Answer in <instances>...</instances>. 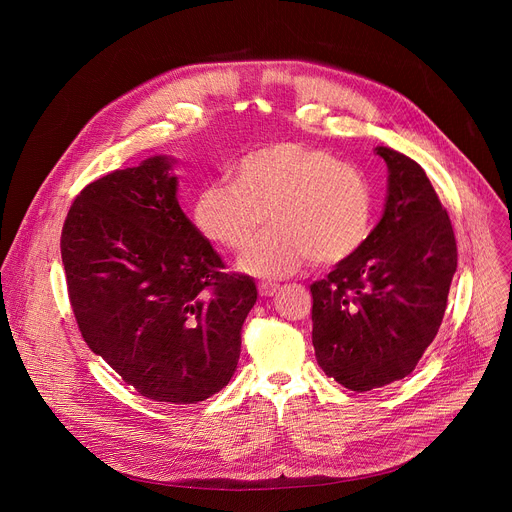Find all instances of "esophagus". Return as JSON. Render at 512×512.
Returning a JSON list of instances; mask_svg holds the SVG:
<instances>
[{
    "label": "esophagus",
    "instance_id": "1",
    "mask_svg": "<svg viewBox=\"0 0 512 512\" xmlns=\"http://www.w3.org/2000/svg\"><path fill=\"white\" fill-rule=\"evenodd\" d=\"M257 288H259V294H261V297H265V299H267V297H274V294L278 292V288H280V286H278V284H274V282H259V286H257Z\"/></svg>",
    "mask_w": 512,
    "mask_h": 512
}]
</instances>
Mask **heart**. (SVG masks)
Instances as JSON below:
<instances>
[{"label": "heart", "instance_id": "obj_1", "mask_svg": "<svg viewBox=\"0 0 512 512\" xmlns=\"http://www.w3.org/2000/svg\"><path fill=\"white\" fill-rule=\"evenodd\" d=\"M234 182L205 186L195 201L197 228L238 251L270 213L272 228L240 255L238 267L257 278H284L313 259L336 265L361 251L373 228L367 178L336 155L303 143H274L247 153Z\"/></svg>", "mask_w": 512, "mask_h": 512}]
</instances>
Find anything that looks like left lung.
<instances>
[{
    "label": "left lung",
    "instance_id": "1",
    "mask_svg": "<svg viewBox=\"0 0 512 512\" xmlns=\"http://www.w3.org/2000/svg\"><path fill=\"white\" fill-rule=\"evenodd\" d=\"M388 166L380 222L361 251L311 284L319 367L348 390L407 378L434 342L456 272L448 213L415 159L375 147Z\"/></svg>",
    "mask_w": 512,
    "mask_h": 512
}]
</instances>
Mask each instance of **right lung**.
Here are the masks:
<instances>
[{
  "mask_svg": "<svg viewBox=\"0 0 512 512\" xmlns=\"http://www.w3.org/2000/svg\"><path fill=\"white\" fill-rule=\"evenodd\" d=\"M176 164L153 155L87 184L68 211L62 263L91 351L139 394L195 405L234 375L257 286L224 274L180 209Z\"/></svg>",
  "mask_w": 512,
  "mask_h": 512,
  "instance_id": "right-lung-1",
  "label": "right lung"
}]
</instances>
